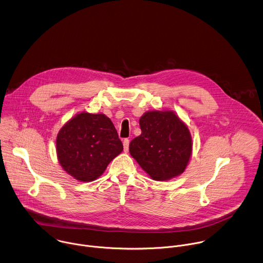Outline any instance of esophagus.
I'll list each match as a JSON object with an SVG mask.
<instances>
[{
	"label": "esophagus",
	"instance_id": "1",
	"mask_svg": "<svg viewBox=\"0 0 263 263\" xmlns=\"http://www.w3.org/2000/svg\"><path fill=\"white\" fill-rule=\"evenodd\" d=\"M128 147H129V140L128 139H124L123 140V148H124L125 152L128 151Z\"/></svg>",
	"mask_w": 263,
	"mask_h": 263
}]
</instances>
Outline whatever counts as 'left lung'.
<instances>
[{
    "label": "left lung",
    "mask_w": 263,
    "mask_h": 263,
    "mask_svg": "<svg viewBox=\"0 0 263 263\" xmlns=\"http://www.w3.org/2000/svg\"><path fill=\"white\" fill-rule=\"evenodd\" d=\"M139 123L142 133L129 144V153L139 166L156 181L181 175L193 153L187 125L170 110L147 111Z\"/></svg>",
    "instance_id": "1"
}]
</instances>
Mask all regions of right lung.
I'll return each mask as SVG.
<instances>
[{"instance_id":"obj_1","label":"right lung","mask_w":263,"mask_h":263,"mask_svg":"<svg viewBox=\"0 0 263 263\" xmlns=\"http://www.w3.org/2000/svg\"><path fill=\"white\" fill-rule=\"evenodd\" d=\"M122 150L113 122L102 113H78L61 127L56 138L60 166L81 182H91L101 176Z\"/></svg>"}]
</instances>
